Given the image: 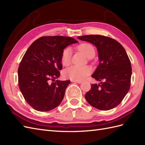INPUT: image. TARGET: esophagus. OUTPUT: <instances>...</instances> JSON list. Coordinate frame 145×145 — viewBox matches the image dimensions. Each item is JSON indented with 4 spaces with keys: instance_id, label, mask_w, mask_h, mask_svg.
Here are the masks:
<instances>
[{
    "instance_id": "1",
    "label": "esophagus",
    "mask_w": 145,
    "mask_h": 145,
    "mask_svg": "<svg viewBox=\"0 0 145 145\" xmlns=\"http://www.w3.org/2000/svg\"><path fill=\"white\" fill-rule=\"evenodd\" d=\"M72 82L77 83V84H81L82 83V81H80V80H72Z\"/></svg>"
}]
</instances>
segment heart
<instances>
[{
	"mask_svg": "<svg viewBox=\"0 0 145 145\" xmlns=\"http://www.w3.org/2000/svg\"><path fill=\"white\" fill-rule=\"evenodd\" d=\"M76 48L84 53L88 58L92 54H95V49L90 44H82L78 45ZM72 60V50L70 48H65L61 56V61L63 66L67 67L71 63ZM91 69L88 66H72L65 69L63 72L65 77L73 80H82L90 74Z\"/></svg>",
	"mask_w": 145,
	"mask_h": 145,
	"instance_id": "obj_1",
	"label": "heart"
}]
</instances>
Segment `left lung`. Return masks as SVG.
I'll use <instances>...</instances> for the list:
<instances>
[{"instance_id":"1","label":"left lung","mask_w":145,"mask_h":145,"mask_svg":"<svg viewBox=\"0 0 145 145\" xmlns=\"http://www.w3.org/2000/svg\"><path fill=\"white\" fill-rule=\"evenodd\" d=\"M78 39L96 46L100 61L91 77L101 82L91 84L85 99L97 109H112L121 102L130 88L132 69L127 52L118 41L108 37L88 35Z\"/></svg>"}]
</instances>
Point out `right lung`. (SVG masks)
Here are the masks:
<instances>
[{"mask_svg":"<svg viewBox=\"0 0 145 145\" xmlns=\"http://www.w3.org/2000/svg\"><path fill=\"white\" fill-rule=\"evenodd\" d=\"M77 42L69 37L44 36L27 49L18 69V82L24 99L33 109L47 112L61 102L70 83L55 80L62 69L61 54L68 45Z\"/></svg>","mask_w":145,"mask_h":145,"instance_id":"right-lung-1","label":"right lung"}]
</instances>
